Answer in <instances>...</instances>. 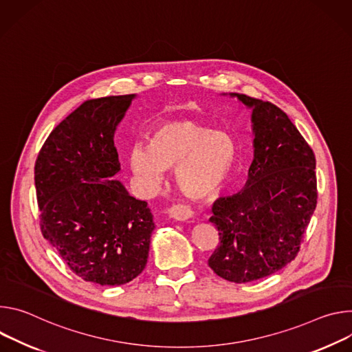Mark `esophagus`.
Segmentation results:
<instances>
[{"label":"esophagus","instance_id":"esophagus-1","mask_svg":"<svg viewBox=\"0 0 352 352\" xmlns=\"http://www.w3.org/2000/svg\"><path fill=\"white\" fill-rule=\"evenodd\" d=\"M170 217L176 221H187L188 218L192 217V211L188 206H184V204H176L170 208L169 211Z\"/></svg>","mask_w":352,"mask_h":352}]
</instances>
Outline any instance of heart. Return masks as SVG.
Listing matches in <instances>:
<instances>
[{
	"mask_svg": "<svg viewBox=\"0 0 352 352\" xmlns=\"http://www.w3.org/2000/svg\"><path fill=\"white\" fill-rule=\"evenodd\" d=\"M236 160L233 138L192 119L156 123L148 146L130 151L131 170L151 188L158 186L165 169L175 166L179 190L190 199H211L223 187Z\"/></svg>",
	"mask_w": 352,
	"mask_h": 352,
	"instance_id": "1",
	"label": "heart"
}]
</instances>
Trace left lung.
I'll return each mask as SVG.
<instances>
[{
  "instance_id": "obj_1",
  "label": "left lung",
  "mask_w": 352,
  "mask_h": 352,
  "mask_svg": "<svg viewBox=\"0 0 352 352\" xmlns=\"http://www.w3.org/2000/svg\"><path fill=\"white\" fill-rule=\"evenodd\" d=\"M252 109L254 156L246 186L212 206L219 243L208 265L221 278L252 283L289 264L318 204L315 153L276 104L242 94Z\"/></svg>"
}]
</instances>
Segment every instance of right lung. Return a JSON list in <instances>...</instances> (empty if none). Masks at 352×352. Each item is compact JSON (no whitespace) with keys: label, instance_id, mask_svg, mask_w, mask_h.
I'll return each instance as SVG.
<instances>
[{"label":"right lung","instance_id":"add662e5","mask_svg":"<svg viewBox=\"0 0 352 352\" xmlns=\"http://www.w3.org/2000/svg\"><path fill=\"white\" fill-rule=\"evenodd\" d=\"M135 95L84 102L50 133L34 165L41 229L72 272L123 285L146 265L153 217L119 180L114 131Z\"/></svg>","mask_w":352,"mask_h":352}]
</instances>
